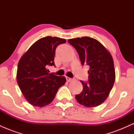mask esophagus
Listing matches in <instances>:
<instances>
[{
	"label": "esophagus",
	"instance_id": "1",
	"mask_svg": "<svg viewBox=\"0 0 134 134\" xmlns=\"http://www.w3.org/2000/svg\"><path fill=\"white\" fill-rule=\"evenodd\" d=\"M66 79H67V81H68V82H70V81H74V80L75 79H74V78L69 77H66Z\"/></svg>",
	"mask_w": 134,
	"mask_h": 134
}]
</instances>
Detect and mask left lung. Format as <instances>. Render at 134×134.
<instances>
[{
    "mask_svg": "<svg viewBox=\"0 0 134 134\" xmlns=\"http://www.w3.org/2000/svg\"><path fill=\"white\" fill-rule=\"evenodd\" d=\"M68 42L76 48L81 64L90 67L88 81H81L83 90L76 95V100L86 107L100 105L108 98L115 81L111 54L100 42L87 36L70 39Z\"/></svg>",
    "mask_w": 134,
    "mask_h": 134,
    "instance_id": "obj_1",
    "label": "left lung"
}]
</instances>
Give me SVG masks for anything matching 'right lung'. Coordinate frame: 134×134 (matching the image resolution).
<instances>
[{"label":"right lung","instance_id":"add662e5","mask_svg":"<svg viewBox=\"0 0 134 134\" xmlns=\"http://www.w3.org/2000/svg\"><path fill=\"white\" fill-rule=\"evenodd\" d=\"M66 40L47 36L31 45L20 59L17 82L21 92L31 105L43 107L55 98L58 89L66 82L64 76L49 74L48 66H55L56 48Z\"/></svg>","mask_w":134,"mask_h":134}]
</instances>
